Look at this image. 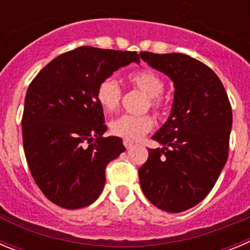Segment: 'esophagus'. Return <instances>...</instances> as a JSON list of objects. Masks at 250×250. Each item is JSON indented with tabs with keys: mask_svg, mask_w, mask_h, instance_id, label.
Returning a JSON list of instances; mask_svg holds the SVG:
<instances>
[{
	"mask_svg": "<svg viewBox=\"0 0 250 250\" xmlns=\"http://www.w3.org/2000/svg\"><path fill=\"white\" fill-rule=\"evenodd\" d=\"M124 146H125L126 148H130L134 146V143H132L131 140H127V139H125V140H124Z\"/></svg>",
	"mask_w": 250,
	"mask_h": 250,
	"instance_id": "34e87169",
	"label": "esophagus"
}]
</instances>
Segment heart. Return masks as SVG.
Masks as SVG:
<instances>
[{
    "label": "heart",
    "instance_id": "b5f03b06",
    "mask_svg": "<svg viewBox=\"0 0 250 250\" xmlns=\"http://www.w3.org/2000/svg\"><path fill=\"white\" fill-rule=\"evenodd\" d=\"M129 82L147 98L145 110L150 109L157 118L167 113L168 102L162 94L165 82L161 75L150 69L139 70L129 75ZM95 95L100 106L107 113H113L120 106L123 90L115 78L107 77L98 84ZM152 127L153 120L150 115H121L110 123V131L127 140H139Z\"/></svg>",
    "mask_w": 250,
    "mask_h": 250
}]
</instances>
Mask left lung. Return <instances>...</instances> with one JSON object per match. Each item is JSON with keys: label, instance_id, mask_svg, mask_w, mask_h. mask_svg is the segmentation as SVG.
I'll use <instances>...</instances> for the list:
<instances>
[{"label": "left lung", "instance_id": "left-lung-1", "mask_svg": "<svg viewBox=\"0 0 250 250\" xmlns=\"http://www.w3.org/2000/svg\"><path fill=\"white\" fill-rule=\"evenodd\" d=\"M140 57L175 84L170 118L152 136L164 147L148 148L140 186L153 206L178 213L216 185L229 152L232 106L219 78L202 62L182 53Z\"/></svg>", "mask_w": 250, "mask_h": 250}]
</instances>
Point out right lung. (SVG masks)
<instances>
[{
	"label": "right lung",
	"instance_id": "right-lung-1",
	"mask_svg": "<svg viewBox=\"0 0 250 250\" xmlns=\"http://www.w3.org/2000/svg\"><path fill=\"white\" fill-rule=\"evenodd\" d=\"M131 62L136 52L79 47L61 54L28 86L22 116L27 164L50 202L67 209L91 205L105 185V168L125 151L123 140L103 136L98 84Z\"/></svg>",
	"mask_w": 250,
	"mask_h": 250
}]
</instances>
